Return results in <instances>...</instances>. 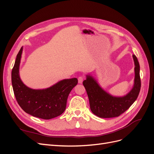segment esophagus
Wrapping results in <instances>:
<instances>
[{
    "instance_id": "esophagus-1",
    "label": "esophagus",
    "mask_w": 154,
    "mask_h": 154,
    "mask_svg": "<svg viewBox=\"0 0 154 154\" xmlns=\"http://www.w3.org/2000/svg\"><path fill=\"white\" fill-rule=\"evenodd\" d=\"M78 83H82L83 80V77L80 76V77H78Z\"/></svg>"
}]
</instances>
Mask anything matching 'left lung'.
<instances>
[{"label":"left lung","instance_id":"1","mask_svg":"<svg viewBox=\"0 0 154 154\" xmlns=\"http://www.w3.org/2000/svg\"><path fill=\"white\" fill-rule=\"evenodd\" d=\"M135 64V78L134 87L127 94L122 97L110 95L102 88L96 80L90 75H87L83 82L92 113L102 118L118 117L128 110L137 98L141 89L140 66L136 55L133 54Z\"/></svg>","mask_w":154,"mask_h":154}]
</instances>
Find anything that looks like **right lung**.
I'll use <instances>...</instances> for the list:
<instances>
[{"mask_svg": "<svg viewBox=\"0 0 154 154\" xmlns=\"http://www.w3.org/2000/svg\"><path fill=\"white\" fill-rule=\"evenodd\" d=\"M22 50V47L11 72L13 89L18 105L26 113L41 119H50L61 115L66 110L68 96L77 85L78 79H65L45 89L27 87L19 76Z\"/></svg>", "mask_w": 154, "mask_h": 154, "instance_id": "1", "label": "right lung"}]
</instances>
